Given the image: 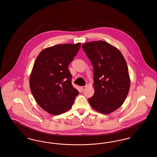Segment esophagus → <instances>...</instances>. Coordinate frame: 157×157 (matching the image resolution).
Wrapping results in <instances>:
<instances>
[{
	"label": "esophagus",
	"mask_w": 157,
	"mask_h": 157,
	"mask_svg": "<svg viewBox=\"0 0 157 157\" xmlns=\"http://www.w3.org/2000/svg\"><path fill=\"white\" fill-rule=\"evenodd\" d=\"M86 87H87V86H81V90H85L86 88Z\"/></svg>",
	"instance_id": "obj_1"
}]
</instances>
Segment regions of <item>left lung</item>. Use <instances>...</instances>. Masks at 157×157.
<instances>
[{"mask_svg":"<svg viewBox=\"0 0 157 157\" xmlns=\"http://www.w3.org/2000/svg\"><path fill=\"white\" fill-rule=\"evenodd\" d=\"M94 67L95 93L88 102L97 112L109 114L123 104L130 88L126 60L120 50L103 40L82 45Z\"/></svg>","mask_w":157,"mask_h":157,"instance_id":"obj_1","label":"left lung"}]
</instances>
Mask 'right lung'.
<instances>
[{"label":"right lung","mask_w":157,"mask_h":157,"mask_svg":"<svg viewBox=\"0 0 157 157\" xmlns=\"http://www.w3.org/2000/svg\"><path fill=\"white\" fill-rule=\"evenodd\" d=\"M81 43L54 45L42 50L34 63L29 78L30 91L38 105L54 115L71 108L79 92L71 83L68 65Z\"/></svg>","instance_id":"add662e5"}]
</instances>
